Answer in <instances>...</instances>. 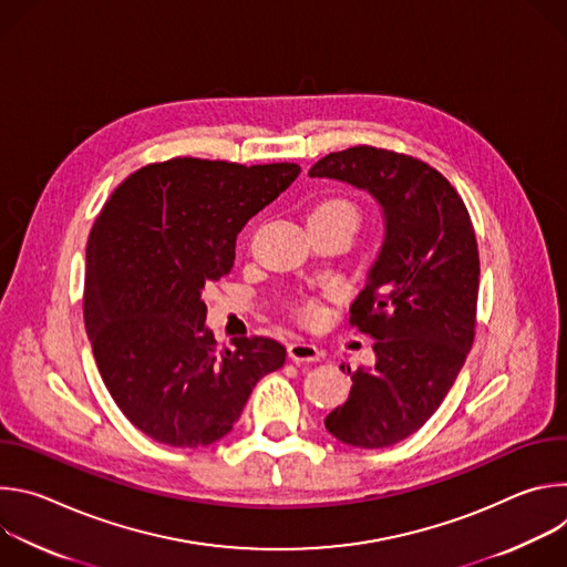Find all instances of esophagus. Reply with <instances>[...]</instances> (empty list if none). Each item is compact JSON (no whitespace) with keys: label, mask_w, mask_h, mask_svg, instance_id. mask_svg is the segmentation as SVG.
Here are the masks:
<instances>
[{"label":"esophagus","mask_w":567,"mask_h":567,"mask_svg":"<svg viewBox=\"0 0 567 567\" xmlns=\"http://www.w3.org/2000/svg\"><path fill=\"white\" fill-rule=\"evenodd\" d=\"M289 359L296 363H313L320 361V350L309 341H293L289 343Z\"/></svg>","instance_id":"obj_1"}]
</instances>
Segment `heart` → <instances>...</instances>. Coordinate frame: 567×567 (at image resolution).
<instances>
[{"mask_svg":"<svg viewBox=\"0 0 567 567\" xmlns=\"http://www.w3.org/2000/svg\"><path fill=\"white\" fill-rule=\"evenodd\" d=\"M313 213H348V215H352L354 219H357V210L348 204V202H341V199H332V202H326V204H320ZM302 316L305 318H316L318 316V307L316 305H305L302 307Z\"/></svg>","mask_w":567,"mask_h":567,"instance_id":"b5f03b06","label":"heart"}]
</instances>
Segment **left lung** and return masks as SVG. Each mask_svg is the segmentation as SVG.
<instances>
[{"instance_id":"obj_1","label":"left lung","mask_w":567,"mask_h":567,"mask_svg":"<svg viewBox=\"0 0 567 567\" xmlns=\"http://www.w3.org/2000/svg\"><path fill=\"white\" fill-rule=\"evenodd\" d=\"M309 177L348 184L381 208L383 241L350 309L377 339L374 365H341L352 388L326 429L350 446H392L440 409L473 346L475 233L455 188L413 156L359 145L322 156Z\"/></svg>"}]
</instances>
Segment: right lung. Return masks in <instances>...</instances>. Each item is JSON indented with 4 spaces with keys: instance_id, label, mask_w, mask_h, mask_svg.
<instances>
[{
    "instance_id": "right-lung-1",
    "label": "right lung",
    "mask_w": 567,
    "mask_h": 567,
    "mask_svg": "<svg viewBox=\"0 0 567 567\" xmlns=\"http://www.w3.org/2000/svg\"><path fill=\"white\" fill-rule=\"evenodd\" d=\"M298 173L173 158L125 179L96 217L85 328L116 406L147 437L179 449L221 440L256 383L282 368L274 339L217 350L202 291L230 271L237 233Z\"/></svg>"
}]
</instances>
